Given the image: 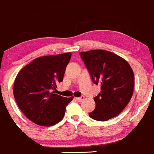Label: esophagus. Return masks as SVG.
Masks as SVG:
<instances>
[{
	"instance_id": "34e87169",
	"label": "esophagus",
	"mask_w": 154,
	"mask_h": 154,
	"mask_svg": "<svg viewBox=\"0 0 154 154\" xmlns=\"http://www.w3.org/2000/svg\"><path fill=\"white\" fill-rule=\"evenodd\" d=\"M75 99H76V100H77V101L81 102V101H82V100L85 99V96H84V95H82V96L79 97V98H76Z\"/></svg>"
}]
</instances>
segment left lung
<instances>
[{"label": "left lung", "mask_w": 154, "mask_h": 154, "mask_svg": "<svg viewBox=\"0 0 154 154\" xmlns=\"http://www.w3.org/2000/svg\"><path fill=\"white\" fill-rule=\"evenodd\" d=\"M93 82L100 85V93L94 98L95 109L89 114L97 121L118 116L131 99L134 74L128 62L120 56L104 50L79 53Z\"/></svg>", "instance_id": "8db88e82"}]
</instances>
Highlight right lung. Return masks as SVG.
Wrapping results in <instances>:
<instances>
[{"mask_svg": "<svg viewBox=\"0 0 154 154\" xmlns=\"http://www.w3.org/2000/svg\"><path fill=\"white\" fill-rule=\"evenodd\" d=\"M71 53L46 56L33 60L19 72L14 85L15 100L23 114L40 126H52L64 116L74 97L56 93L63 81Z\"/></svg>", "mask_w": 154, "mask_h": 154, "instance_id": "right-lung-1", "label": "right lung"}]
</instances>
